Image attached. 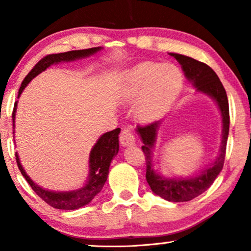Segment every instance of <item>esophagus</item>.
Instances as JSON below:
<instances>
[{"label": "esophagus", "instance_id": "obj_1", "mask_svg": "<svg viewBox=\"0 0 251 251\" xmlns=\"http://www.w3.org/2000/svg\"><path fill=\"white\" fill-rule=\"evenodd\" d=\"M120 143L123 147H130L133 146L136 144L135 137H133L131 130L130 129H125L122 130L121 135H120Z\"/></svg>", "mask_w": 251, "mask_h": 251}]
</instances>
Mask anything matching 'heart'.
Listing matches in <instances>:
<instances>
[{
	"label": "heart",
	"instance_id": "obj_1",
	"mask_svg": "<svg viewBox=\"0 0 251 251\" xmlns=\"http://www.w3.org/2000/svg\"><path fill=\"white\" fill-rule=\"evenodd\" d=\"M183 84V73L177 66L147 61L125 72L121 95L126 101L137 99L133 113L139 121L154 122L174 104Z\"/></svg>",
	"mask_w": 251,
	"mask_h": 251
}]
</instances>
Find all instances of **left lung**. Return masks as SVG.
<instances>
[{"label":"left lung","mask_w":251,"mask_h":251,"mask_svg":"<svg viewBox=\"0 0 251 251\" xmlns=\"http://www.w3.org/2000/svg\"><path fill=\"white\" fill-rule=\"evenodd\" d=\"M176 58L180 64L185 76L195 88L197 92L209 96L218 106L222 115V142L219 154L211 164L203 170L191 177H164L155 170L154 167L153 151L155 149L157 132L161 121L151 123L146 126H138L137 133L143 142L142 150L146 160V180L153 193L164 200L173 202H185L193 200L194 198L207 191L214 183L224 166L226 143H227L229 130V113L227 95L217 74L208 65L198 61L193 58L179 53H169Z\"/></svg>","instance_id":"8db88e82"}]
</instances>
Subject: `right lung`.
I'll return each instance as SVG.
<instances>
[{
	"label": "right lung",
	"instance_id": "1",
	"mask_svg": "<svg viewBox=\"0 0 251 251\" xmlns=\"http://www.w3.org/2000/svg\"><path fill=\"white\" fill-rule=\"evenodd\" d=\"M102 49L101 47L91 48V49H84V50H74V51H67V52L63 53H54L49 54V56L44 57L37 63L32 71L29 72L28 75L24 78L22 87L19 88L18 98L22 95L30 81L34 77L37 76L40 73H42L49 68L51 65H56L59 63H65V61H74L77 59H82V58L90 57L92 54L97 53L98 51ZM17 105H18V100L15 102V107H13L12 113V121H13V128H15V120H16V112H17ZM121 129L116 128L112 131L105 132L104 135L99 137L97 143L95 144L89 154V173L87 177V181L83 186L78 188V190L73 191H65V192H56V191H49L46 188L41 187L40 185L30 179V177L26 174L25 169H24L22 163H20V159L18 153L16 152V160L17 164L20 173L27 183L30 185L33 191L42 199L44 202L56 209H61V210H75V209H80L84 205L90 203L94 200V198L97 195L99 192L102 190L104 185L107 180L109 166L111 162L116 154L119 153V133Z\"/></svg>",
	"mask_w": 251,
	"mask_h": 251
}]
</instances>
